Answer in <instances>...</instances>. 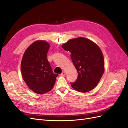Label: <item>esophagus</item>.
Wrapping results in <instances>:
<instances>
[{
	"label": "esophagus",
	"instance_id": "1",
	"mask_svg": "<svg viewBox=\"0 0 128 128\" xmlns=\"http://www.w3.org/2000/svg\"><path fill=\"white\" fill-rule=\"evenodd\" d=\"M64 75H66V72H62L61 74V76H64Z\"/></svg>",
	"mask_w": 128,
	"mask_h": 128
}]
</instances>
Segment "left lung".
Wrapping results in <instances>:
<instances>
[{
  "instance_id": "8db88e82",
  "label": "left lung",
  "mask_w": 128,
  "mask_h": 128,
  "mask_svg": "<svg viewBox=\"0 0 128 128\" xmlns=\"http://www.w3.org/2000/svg\"><path fill=\"white\" fill-rule=\"evenodd\" d=\"M62 46L71 53L72 63L78 72L75 82L71 83L72 88L84 93L94 89L104 72V56L99 46L84 37L69 40Z\"/></svg>"
}]
</instances>
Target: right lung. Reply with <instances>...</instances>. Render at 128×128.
<instances>
[{
  "label": "right lung",
  "instance_id": "1",
  "mask_svg": "<svg viewBox=\"0 0 128 128\" xmlns=\"http://www.w3.org/2000/svg\"><path fill=\"white\" fill-rule=\"evenodd\" d=\"M50 44L44 40L34 42L23 56L21 70L23 79L32 91L44 94L54 86L56 77L47 59Z\"/></svg>",
  "mask_w": 128,
  "mask_h": 128
}]
</instances>
